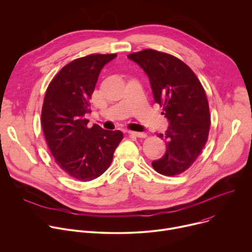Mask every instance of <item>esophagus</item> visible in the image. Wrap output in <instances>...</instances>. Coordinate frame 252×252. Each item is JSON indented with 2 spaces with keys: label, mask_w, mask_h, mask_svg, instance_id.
Segmentation results:
<instances>
[{
  "label": "esophagus",
  "mask_w": 252,
  "mask_h": 252,
  "mask_svg": "<svg viewBox=\"0 0 252 252\" xmlns=\"http://www.w3.org/2000/svg\"><path fill=\"white\" fill-rule=\"evenodd\" d=\"M129 134L132 135V136H135V137H138V138H145L147 135L146 133H143V132H134V131H129Z\"/></svg>",
  "instance_id": "esophagus-1"
}]
</instances>
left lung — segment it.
<instances>
[{
	"mask_svg": "<svg viewBox=\"0 0 252 252\" xmlns=\"http://www.w3.org/2000/svg\"><path fill=\"white\" fill-rule=\"evenodd\" d=\"M149 78L154 101L163 106L169 122L165 134H158L166 152L152 162L160 174L174 176L193 164L204 148L210 126L209 106L198 78L172 55L146 49L128 55Z\"/></svg>",
	"mask_w": 252,
	"mask_h": 252,
	"instance_id": "obj_1",
	"label": "left lung"
}]
</instances>
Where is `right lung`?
Masks as SVG:
<instances>
[{
    "mask_svg": "<svg viewBox=\"0 0 252 252\" xmlns=\"http://www.w3.org/2000/svg\"><path fill=\"white\" fill-rule=\"evenodd\" d=\"M116 54L79 58L61 69L46 91L41 124L48 147L61 168L71 177L87 182L102 175L123 139L119 130L88 128L89 100L102 68Z\"/></svg>",
    "mask_w": 252,
    "mask_h": 252,
    "instance_id": "1",
    "label": "right lung"
}]
</instances>
